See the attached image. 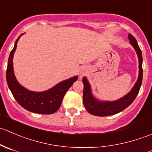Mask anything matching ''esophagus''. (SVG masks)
Returning a JSON list of instances; mask_svg holds the SVG:
<instances>
[{
    "mask_svg": "<svg viewBox=\"0 0 152 152\" xmlns=\"http://www.w3.org/2000/svg\"><path fill=\"white\" fill-rule=\"evenodd\" d=\"M85 70H84V69H82V70H81V73H82V75L84 74V73H85Z\"/></svg>",
    "mask_w": 152,
    "mask_h": 152,
    "instance_id": "obj_1",
    "label": "esophagus"
}]
</instances>
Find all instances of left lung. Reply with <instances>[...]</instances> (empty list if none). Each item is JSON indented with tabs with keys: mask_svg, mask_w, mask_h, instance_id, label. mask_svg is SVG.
I'll return each mask as SVG.
<instances>
[{
	"mask_svg": "<svg viewBox=\"0 0 152 152\" xmlns=\"http://www.w3.org/2000/svg\"><path fill=\"white\" fill-rule=\"evenodd\" d=\"M128 37L130 40V43L135 49L139 59L140 70H139V76L137 82L131 91L126 96L119 100L115 102H99L92 96L90 84L87 79L85 77H83L82 79L84 84L83 103L87 111L91 115L96 116H108L120 113L131 104L138 94L142 80V53L135 38L132 34H129Z\"/></svg>",
	"mask_w": 152,
	"mask_h": 152,
	"instance_id": "obj_1",
	"label": "left lung"
}]
</instances>
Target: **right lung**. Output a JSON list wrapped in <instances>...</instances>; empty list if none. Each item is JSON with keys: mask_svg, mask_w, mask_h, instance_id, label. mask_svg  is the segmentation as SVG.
Masks as SVG:
<instances>
[{"mask_svg": "<svg viewBox=\"0 0 152 152\" xmlns=\"http://www.w3.org/2000/svg\"><path fill=\"white\" fill-rule=\"evenodd\" d=\"M20 36L17 39L14 48L11 51L9 57L7 69V81L9 88L10 89L18 103L28 111L39 114H53L59 110L65 93L77 80L78 77L74 76L63 81L54 86L53 88L41 93L28 91L22 87L15 79L12 62L14 53L17 48V43Z\"/></svg>", "mask_w": 152, "mask_h": 152, "instance_id": "1", "label": "right lung"}]
</instances>
